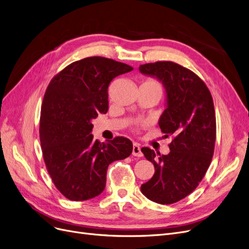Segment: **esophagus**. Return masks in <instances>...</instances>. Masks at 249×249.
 <instances>
[{"label": "esophagus", "mask_w": 249, "mask_h": 249, "mask_svg": "<svg viewBox=\"0 0 249 249\" xmlns=\"http://www.w3.org/2000/svg\"><path fill=\"white\" fill-rule=\"evenodd\" d=\"M132 155L136 156V157H142V150H141V145L137 142L133 143Z\"/></svg>", "instance_id": "34e87169"}]
</instances>
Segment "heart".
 <instances>
[{
  "label": "heart",
  "mask_w": 249,
  "mask_h": 249,
  "mask_svg": "<svg viewBox=\"0 0 249 249\" xmlns=\"http://www.w3.org/2000/svg\"><path fill=\"white\" fill-rule=\"evenodd\" d=\"M145 82H146V83H153V84H157V85H159L158 83L156 82V81H154V80H148V81H145Z\"/></svg>",
  "instance_id": "b5f03b06"
}]
</instances>
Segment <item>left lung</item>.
I'll use <instances>...</instances> for the list:
<instances>
[{
    "label": "left lung",
    "mask_w": 249,
    "mask_h": 249,
    "mask_svg": "<svg viewBox=\"0 0 249 249\" xmlns=\"http://www.w3.org/2000/svg\"><path fill=\"white\" fill-rule=\"evenodd\" d=\"M140 71L162 82L166 108L159 126L165 136L173 137L168 155L142 149L154 164L155 173L141 190L156 203L172 204L198 187L213 159L216 137L213 100L205 83L176 62L142 64Z\"/></svg>",
    "instance_id": "left-lung-1"
}]
</instances>
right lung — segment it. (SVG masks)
Masks as SVG:
<instances>
[{"label":"right lung","mask_w":249,"mask_h":249,"mask_svg":"<svg viewBox=\"0 0 249 249\" xmlns=\"http://www.w3.org/2000/svg\"><path fill=\"white\" fill-rule=\"evenodd\" d=\"M132 70L109 58L87 57L64 68L45 92L40 118L43 157L55 187L71 201L101 194L108 165L132 153L126 137L101 143L91 134L92 120L107 112L109 83Z\"/></svg>","instance_id":"right-lung-1"}]
</instances>
